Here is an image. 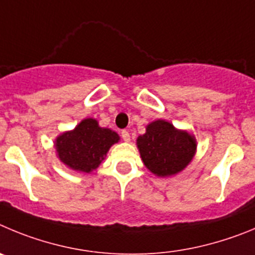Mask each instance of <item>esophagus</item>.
<instances>
[{
	"label": "esophagus",
	"instance_id": "1",
	"mask_svg": "<svg viewBox=\"0 0 255 255\" xmlns=\"http://www.w3.org/2000/svg\"><path fill=\"white\" fill-rule=\"evenodd\" d=\"M121 136H122L123 141L126 142H129L130 141V136H129V132L128 130H122V133H121Z\"/></svg>",
	"mask_w": 255,
	"mask_h": 255
}]
</instances>
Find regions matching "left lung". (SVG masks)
I'll list each match as a JSON object with an SVG mask.
<instances>
[{
	"label": "left lung",
	"mask_w": 255,
	"mask_h": 255,
	"mask_svg": "<svg viewBox=\"0 0 255 255\" xmlns=\"http://www.w3.org/2000/svg\"><path fill=\"white\" fill-rule=\"evenodd\" d=\"M137 146L143 164L157 176L182 171L196 152L193 136L161 119L147 126L146 133L137 138Z\"/></svg>",
	"instance_id": "1"
}]
</instances>
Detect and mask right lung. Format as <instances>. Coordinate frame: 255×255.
I'll use <instances>...</instances> for the list:
<instances>
[{
    "label": "right lung",
    "mask_w": 255,
    "mask_h": 255,
    "mask_svg": "<svg viewBox=\"0 0 255 255\" xmlns=\"http://www.w3.org/2000/svg\"><path fill=\"white\" fill-rule=\"evenodd\" d=\"M118 141L116 132L99 127L95 119L88 118L73 130L61 134L56 148L63 164L73 170L90 173L102 164L108 150Z\"/></svg>",
    "instance_id": "add662e5"
}]
</instances>
